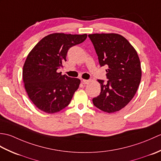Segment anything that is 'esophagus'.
Instances as JSON below:
<instances>
[{
  "label": "esophagus",
  "instance_id": "esophagus-1",
  "mask_svg": "<svg viewBox=\"0 0 161 161\" xmlns=\"http://www.w3.org/2000/svg\"><path fill=\"white\" fill-rule=\"evenodd\" d=\"M82 82L84 84H88L91 82V80H82Z\"/></svg>",
  "mask_w": 161,
  "mask_h": 161
}]
</instances>
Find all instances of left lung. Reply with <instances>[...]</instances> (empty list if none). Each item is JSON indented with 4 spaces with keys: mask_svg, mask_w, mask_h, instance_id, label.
<instances>
[{
    "mask_svg": "<svg viewBox=\"0 0 161 161\" xmlns=\"http://www.w3.org/2000/svg\"><path fill=\"white\" fill-rule=\"evenodd\" d=\"M96 52L100 66L107 65V83L98 80L100 95L93 104L104 112L114 113L124 108L137 91L142 70L138 53L124 36L115 33L88 35Z\"/></svg>",
    "mask_w": 161,
    "mask_h": 161,
    "instance_id": "8db88e82",
    "label": "left lung"
}]
</instances>
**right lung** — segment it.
<instances>
[{"label": "right lung", "mask_w": 161, "mask_h": 161, "mask_svg": "<svg viewBox=\"0 0 161 161\" xmlns=\"http://www.w3.org/2000/svg\"><path fill=\"white\" fill-rule=\"evenodd\" d=\"M86 37V34H50L29 53L23 68L24 86L30 100L41 111L53 114L70 104L81 81L61 75L57 69L66 61L68 49Z\"/></svg>", "instance_id": "1"}]
</instances>
